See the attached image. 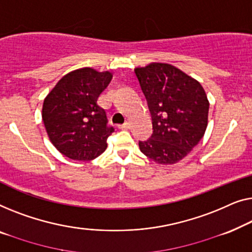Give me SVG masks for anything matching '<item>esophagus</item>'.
<instances>
[{"instance_id": "esophagus-1", "label": "esophagus", "mask_w": 252, "mask_h": 252, "mask_svg": "<svg viewBox=\"0 0 252 252\" xmlns=\"http://www.w3.org/2000/svg\"><path fill=\"white\" fill-rule=\"evenodd\" d=\"M131 126V125H130V122H126V123H123V125H120L119 126V129H122V130H126V129H129V127Z\"/></svg>"}]
</instances>
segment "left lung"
<instances>
[{
    "label": "left lung",
    "instance_id": "8db88e82",
    "mask_svg": "<svg viewBox=\"0 0 252 252\" xmlns=\"http://www.w3.org/2000/svg\"><path fill=\"white\" fill-rule=\"evenodd\" d=\"M134 73L153 123L150 139L139 141L141 153L158 164H175L204 136L209 113L205 91L198 81L170 63H152Z\"/></svg>",
    "mask_w": 252,
    "mask_h": 252
}]
</instances>
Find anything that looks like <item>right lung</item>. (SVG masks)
I'll list each match as a JSON object with an SVG mask.
<instances>
[{
    "mask_svg": "<svg viewBox=\"0 0 252 252\" xmlns=\"http://www.w3.org/2000/svg\"><path fill=\"white\" fill-rule=\"evenodd\" d=\"M112 77L108 70L75 69L63 76L45 97L42 120L49 139L63 155L90 161L107 148L114 127L107 126L105 109L97 100Z\"/></svg>",
    "mask_w": 252,
    "mask_h": 252,
    "instance_id": "add662e5",
    "label": "right lung"
}]
</instances>
